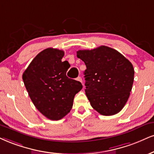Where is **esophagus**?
<instances>
[{
  "label": "esophagus",
  "mask_w": 154,
  "mask_h": 154,
  "mask_svg": "<svg viewBox=\"0 0 154 154\" xmlns=\"http://www.w3.org/2000/svg\"><path fill=\"white\" fill-rule=\"evenodd\" d=\"M76 80H77V81H80V82L82 83V79H81V78L80 76L78 77L77 79H76Z\"/></svg>",
  "instance_id": "esophagus-1"
}]
</instances>
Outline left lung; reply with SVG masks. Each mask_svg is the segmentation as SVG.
<instances>
[{
	"mask_svg": "<svg viewBox=\"0 0 154 154\" xmlns=\"http://www.w3.org/2000/svg\"><path fill=\"white\" fill-rule=\"evenodd\" d=\"M77 57L86 66L85 91L92 107L103 116L120 112L134 83L131 63L119 51L105 45L78 51Z\"/></svg>",
	"mask_w": 154,
	"mask_h": 154,
	"instance_id": "1",
	"label": "left lung"
}]
</instances>
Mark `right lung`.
<instances>
[{
	"label": "right lung",
	"mask_w": 154,
	"mask_h": 154,
	"mask_svg": "<svg viewBox=\"0 0 154 154\" xmlns=\"http://www.w3.org/2000/svg\"><path fill=\"white\" fill-rule=\"evenodd\" d=\"M64 51L48 48L40 52L23 74L25 86L35 108L53 121L61 119L72 109L81 82L69 79L68 61L62 62Z\"/></svg>",
	"instance_id": "1"
}]
</instances>
